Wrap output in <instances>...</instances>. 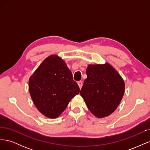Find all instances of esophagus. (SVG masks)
<instances>
[{
  "label": "esophagus",
  "instance_id": "esophagus-1",
  "mask_svg": "<svg viewBox=\"0 0 150 150\" xmlns=\"http://www.w3.org/2000/svg\"><path fill=\"white\" fill-rule=\"evenodd\" d=\"M83 84V81H78V86H79V87L80 89H81V88H82Z\"/></svg>",
  "mask_w": 150,
  "mask_h": 150
}]
</instances>
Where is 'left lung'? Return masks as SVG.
Wrapping results in <instances>:
<instances>
[{
	"label": "left lung",
	"instance_id": "1",
	"mask_svg": "<svg viewBox=\"0 0 150 150\" xmlns=\"http://www.w3.org/2000/svg\"><path fill=\"white\" fill-rule=\"evenodd\" d=\"M86 74L80 94L89 110L98 117L111 115L123 96L124 81L108 64L89 65Z\"/></svg>",
	"mask_w": 150,
	"mask_h": 150
}]
</instances>
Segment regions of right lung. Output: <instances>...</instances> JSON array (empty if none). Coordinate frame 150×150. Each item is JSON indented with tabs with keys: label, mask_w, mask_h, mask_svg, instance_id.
<instances>
[{
	"label": "right lung",
	"mask_w": 150,
	"mask_h": 150,
	"mask_svg": "<svg viewBox=\"0 0 150 150\" xmlns=\"http://www.w3.org/2000/svg\"><path fill=\"white\" fill-rule=\"evenodd\" d=\"M30 96L38 110L56 118L79 93V88L64 61L57 56L46 58L29 81Z\"/></svg>",
	"instance_id": "right-lung-1"
}]
</instances>
